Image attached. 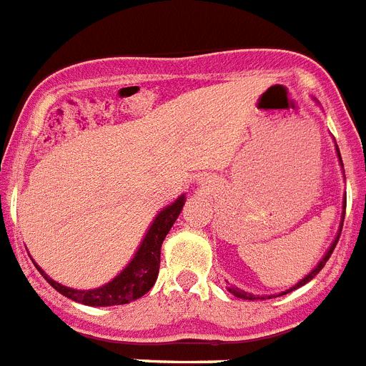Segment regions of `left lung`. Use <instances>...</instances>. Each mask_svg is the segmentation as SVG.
<instances>
[{
  "label": "left lung",
  "instance_id": "left-lung-1",
  "mask_svg": "<svg viewBox=\"0 0 366 366\" xmlns=\"http://www.w3.org/2000/svg\"><path fill=\"white\" fill-rule=\"evenodd\" d=\"M335 150H337L339 163H341V167H342V161H341V154H339V148L335 147ZM345 207H347V202H345ZM342 219H345V216H342ZM342 219H341V227H339V231H341V229H342ZM339 236H341V232H337V236H335V240L332 242V245H330V249H328V251H326V254H325V257H322V260L319 262V264H317L315 267H313V271H310V273L306 274V277H304L302 280H299V282H297L295 286H293V287H290V290H287V292H282V293H279V297H280V295H286V293L293 292V290H297V287H300V286H304V284H306V282H310V280H312L313 277H315V274L319 273V271H321L322 267H325L326 260H328V258L332 257V253H334L335 245H337V242H339ZM227 290H229V292L232 293V295H234V297H238V299H247V300H254V299H264V297H257V295H251V293H247V292H242V290H238V287H227ZM267 299H271V295L267 297Z\"/></svg>",
  "mask_w": 366,
  "mask_h": 366
}]
</instances>
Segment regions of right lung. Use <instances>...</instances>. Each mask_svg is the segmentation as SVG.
Listing matches in <instances>:
<instances>
[{
  "mask_svg": "<svg viewBox=\"0 0 366 366\" xmlns=\"http://www.w3.org/2000/svg\"><path fill=\"white\" fill-rule=\"evenodd\" d=\"M185 194H181L176 202L164 207L163 211L155 216L130 264L112 282L104 284V286L95 287V290H73V287L58 284L56 280L47 277L41 267H38L36 264L34 266L58 293H62L64 297L74 300V302L86 304V306H115V304H128L132 300L141 299L144 293L150 292L157 280L161 264V245L185 205Z\"/></svg>",
  "mask_w": 366,
  "mask_h": 366,
  "instance_id": "add662e5",
  "label": "right lung"
}]
</instances>
